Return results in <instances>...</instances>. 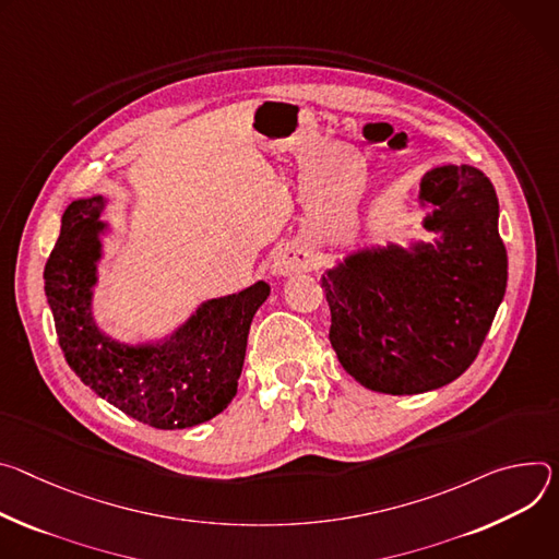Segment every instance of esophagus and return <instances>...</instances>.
<instances>
[{
  "mask_svg": "<svg viewBox=\"0 0 559 559\" xmlns=\"http://www.w3.org/2000/svg\"><path fill=\"white\" fill-rule=\"evenodd\" d=\"M311 266H313L311 248L295 241V243L282 246L280 251L275 253L273 264H271V273L275 277H286V275H293V273H304Z\"/></svg>",
  "mask_w": 559,
  "mask_h": 559,
  "instance_id": "esophagus-1",
  "label": "esophagus"
}]
</instances>
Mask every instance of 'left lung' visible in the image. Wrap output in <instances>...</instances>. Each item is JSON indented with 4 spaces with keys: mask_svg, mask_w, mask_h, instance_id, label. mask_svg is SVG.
Instances as JSON below:
<instances>
[{
    "mask_svg": "<svg viewBox=\"0 0 559 559\" xmlns=\"http://www.w3.org/2000/svg\"><path fill=\"white\" fill-rule=\"evenodd\" d=\"M417 206L436 237L357 246L320 280L331 346L346 373L376 393L415 395L457 380L507 293L500 204L481 170L430 168Z\"/></svg>",
    "mask_w": 559,
    "mask_h": 559,
    "instance_id": "8db88e82",
    "label": "left lung"
}]
</instances>
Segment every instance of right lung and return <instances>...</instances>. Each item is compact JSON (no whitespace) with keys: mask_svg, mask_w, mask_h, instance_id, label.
Masks as SVG:
<instances>
[{"mask_svg":"<svg viewBox=\"0 0 559 559\" xmlns=\"http://www.w3.org/2000/svg\"><path fill=\"white\" fill-rule=\"evenodd\" d=\"M108 200L82 198L61 215L44 269V290L61 350L75 376L102 400L153 428H189L213 419L237 393L248 329L271 295L260 280L198 304L170 335L123 342L95 318V286L104 260L102 222Z\"/></svg>","mask_w":559,"mask_h":559,"instance_id":"obj_1","label":"right lung"}]
</instances>
